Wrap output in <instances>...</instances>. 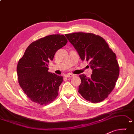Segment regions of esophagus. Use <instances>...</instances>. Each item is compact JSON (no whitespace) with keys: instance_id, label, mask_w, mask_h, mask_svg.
Wrapping results in <instances>:
<instances>
[{"instance_id":"34e87169","label":"esophagus","mask_w":134,"mask_h":134,"mask_svg":"<svg viewBox=\"0 0 134 134\" xmlns=\"http://www.w3.org/2000/svg\"><path fill=\"white\" fill-rule=\"evenodd\" d=\"M74 75H73V74H65V75H64L65 77H73Z\"/></svg>"}]
</instances>
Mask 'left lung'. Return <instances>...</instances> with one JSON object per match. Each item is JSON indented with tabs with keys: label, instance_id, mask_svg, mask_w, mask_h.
I'll return each instance as SVG.
<instances>
[{
	"label": "left lung",
	"instance_id": "8db88e82",
	"mask_svg": "<svg viewBox=\"0 0 134 134\" xmlns=\"http://www.w3.org/2000/svg\"><path fill=\"white\" fill-rule=\"evenodd\" d=\"M65 36L92 70L91 77L83 74L79 76V93L91 103L103 101L113 90L119 75L115 53L103 37L95 34L78 32Z\"/></svg>",
	"mask_w": 134,
	"mask_h": 134
}]
</instances>
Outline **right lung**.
I'll use <instances>...</instances> for the list:
<instances>
[{
	"label": "right lung",
	"mask_w": 134,
	"mask_h": 134,
	"mask_svg": "<svg viewBox=\"0 0 134 134\" xmlns=\"http://www.w3.org/2000/svg\"><path fill=\"white\" fill-rule=\"evenodd\" d=\"M67 43L64 35L47 36L32 42L20 59L16 68L18 83L31 101L46 105L58 96L63 77L49 72L48 64Z\"/></svg>",
	"instance_id": "add662e5"
}]
</instances>
